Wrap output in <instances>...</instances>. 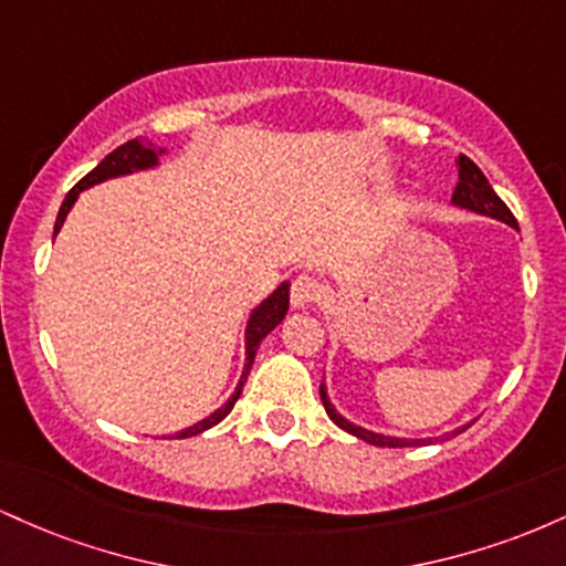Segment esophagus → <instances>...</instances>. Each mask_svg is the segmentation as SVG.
Returning <instances> with one entry per match:
<instances>
[{"label":"esophagus","instance_id":"1","mask_svg":"<svg viewBox=\"0 0 566 566\" xmlns=\"http://www.w3.org/2000/svg\"><path fill=\"white\" fill-rule=\"evenodd\" d=\"M324 295V284L316 276L311 274H301L292 279V287H290V301L295 308H303V305L316 303Z\"/></svg>","mask_w":566,"mask_h":566}]
</instances>
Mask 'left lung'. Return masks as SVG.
Here are the masks:
<instances>
[{"label":"left lung","instance_id":"obj_1","mask_svg":"<svg viewBox=\"0 0 566 566\" xmlns=\"http://www.w3.org/2000/svg\"><path fill=\"white\" fill-rule=\"evenodd\" d=\"M458 165H460V172H458L460 180H458V186H454V193H452L454 205L465 207V210H473V212H482V216L497 218V220H503V223H509V226H513V229H516V218H513V212L509 210V205H505V201L500 199L495 191H492L490 180L484 178V172L479 170V167L473 165V161L465 157V154H460ZM319 396H322L324 409H327V415H329V418H333V423L340 426L343 431L354 433L356 439L367 441V444H375V447H412V444H423V441H407V439L380 437V433L365 431V428L348 423V420L340 418V415L335 412V407L329 405L327 391H324V382L319 386ZM469 426H463V428H458V431H452V437H454V433L465 431V428H469ZM426 441H433V439H426Z\"/></svg>","mask_w":566,"mask_h":566}]
</instances>
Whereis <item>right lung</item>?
<instances>
[{
    "mask_svg": "<svg viewBox=\"0 0 566 566\" xmlns=\"http://www.w3.org/2000/svg\"><path fill=\"white\" fill-rule=\"evenodd\" d=\"M151 165H157V151H154L151 143H148V146H146V143H140V140H127V143H122L119 148H114V151L108 154V157L103 159L101 165L95 167V170H90L87 175H84L80 184H76V186L71 188V191L66 193V199H63L61 212H57V220H55V233L61 231V226H63V220H66V216H69L71 205H74L76 197H80V191H84V188L101 184V180H106V178H116V175H127V172H135V170H146V167H151ZM287 308H290V284L284 282L282 287H279V290L274 292V295L269 297V301L258 305L255 314H252L250 324H247V365H244V375H242V380H239L237 391H233L231 399L226 401V405L220 407L218 412H212L210 418H205V420H201V423H197V426L186 428V431L175 433V437H178V439L197 437V433L207 431V428L218 426L220 420H223L226 415L231 412V407L237 405L239 394H242L244 380H247V375H250L252 361H255V350H258V346H261L263 337L269 335L271 329H274L276 324L284 319V314H287Z\"/></svg>",
    "mask_w": 566,
    "mask_h": 566,
    "instance_id": "obj_1",
    "label": "right lung"
}]
</instances>
